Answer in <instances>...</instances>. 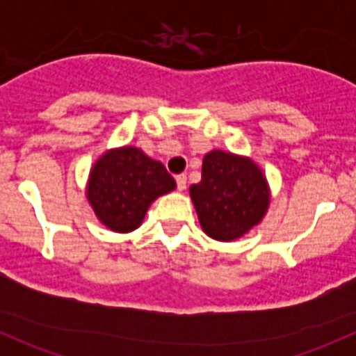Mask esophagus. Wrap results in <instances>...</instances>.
I'll return each instance as SVG.
<instances>
[{"label": "esophagus", "instance_id": "34e87169", "mask_svg": "<svg viewBox=\"0 0 356 356\" xmlns=\"http://www.w3.org/2000/svg\"><path fill=\"white\" fill-rule=\"evenodd\" d=\"M175 182H177V189H179V191H184L186 184H188V177H186L184 174H179L177 177H175Z\"/></svg>", "mask_w": 356, "mask_h": 356}]
</instances>
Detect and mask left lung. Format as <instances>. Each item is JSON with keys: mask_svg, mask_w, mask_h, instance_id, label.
Listing matches in <instances>:
<instances>
[{"mask_svg": "<svg viewBox=\"0 0 356 356\" xmlns=\"http://www.w3.org/2000/svg\"><path fill=\"white\" fill-rule=\"evenodd\" d=\"M189 193L201 227L217 241L241 238L264 218L268 207V188L260 168L248 158L218 149L204 155L201 181Z\"/></svg>", "mask_w": 356, "mask_h": 356, "instance_id": "8db88e82", "label": "left lung"}]
</instances>
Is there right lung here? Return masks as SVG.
I'll use <instances>...</instances> for the list:
<instances>
[{
	"label": "right lung",
	"mask_w": 356,
	"mask_h": 356,
	"mask_svg": "<svg viewBox=\"0 0 356 356\" xmlns=\"http://www.w3.org/2000/svg\"><path fill=\"white\" fill-rule=\"evenodd\" d=\"M175 181L160 161L125 146L96 161L88 184L89 203L99 220L117 232L139 227L158 196L170 193Z\"/></svg>",
	"instance_id": "1"
}]
</instances>
